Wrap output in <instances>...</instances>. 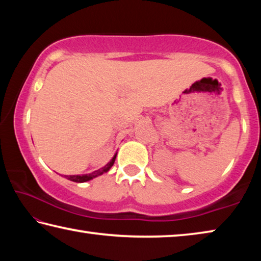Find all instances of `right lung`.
Returning <instances> with one entry per match:
<instances>
[{
    "instance_id": "1",
    "label": "right lung",
    "mask_w": 261,
    "mask_h": 261,
    "mask_svg": "<svg viewBox=\"0 0 261 261\" xmlns=\"http://www.w3.org/2000/svg\"><path fill=\"white\" fill-rule=\"evenodd\" d=\"M115 159H116V154H115L114 158L112 159V160H110V162H108L107 165H106L105 167H102V168H101V169H99V170L93 171V173H91V174H86V175H70V176H64V177L70 179V180H72V182H77V183L87 182V180L94 178V177H96V176L102 175L103 173H107V171H108V170L110 169V168H112V166L114 165Z\"/></svg>"
}]
</instances>
